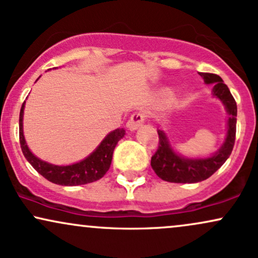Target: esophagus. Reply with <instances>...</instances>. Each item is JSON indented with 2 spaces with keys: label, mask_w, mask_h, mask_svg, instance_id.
<instances>
[{
  "label": "esophagus",
  "mask_w": 258,
  "mask_h": 258,
  "mask_svg": "<svg viewBox=\"0 0 258 258\" xmlns=\"http://www.w3.org/2000/svg\"><path fill=\"white\" fill-rule=\"evenodd\" d=\"M144 120H146V115H144V112H141V111L135 112V114L130 117V120L127 121L126 123L127 128H128L130 131H136L138 127L142 126V123L144 122Z\"/></svg>",
  "instance_id": "esophagus-1"
}]
</instances>
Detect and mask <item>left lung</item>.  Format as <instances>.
I'll return each mask as SVG.
<instances>
[{"instance_id":"left-lung-1","label":"left lung","mask_w":258,"mask_h":258,"mask_svg":"<svg viewBox=\"0 0 258 258\" xmlns=\"http://www.w3.org/2000/svg\"><path fill=\"white\" fill-rule=\"evenodd\" d=\"M206 85H214L212 93L228 112L227 135L224 143L214 155L209 158L191 159L176 153L171 147L167 136L158 130L159 148L152 156L153 170L161 179L171 183H198L211 177L226 162L232 153L236 132V103L223 80L216 74L199 73Z\"/></svg>"}]
</instances>
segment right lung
Wrapping results in <instances>:
<instances>
[{"instance_id": "add662e5", "label": "right lung", "mask_w": 258, "mask_h": 258, "mask_svg": "<svg viewBox=\"0 0 258 258\" xmlns=\"http://www.w3.org/2000/svg\"><path fill=\"white\" fill-rule=\"evenodd\" d=\"M24 108L25 102L23 103L19 115L20 148H22L25 159L30 162L31 166L41 176L48 179L49 182L59 185H81L96 182L108 172L111 165L112 153H114L117 142L125 136V130L117 128L106 135V137L100 142L99 146L81 161L73 165H67V166H58V165L49 164V162L38 159L29 149L24 138V132H23Z\"/></svg>"}]
</instances>
